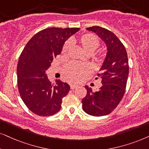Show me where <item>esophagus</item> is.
I'll return each instance as SVG.
<instances>
[{
	"mask_svg": "<svg viewBox=\"0 0 149 149\" xmlns=\"http://www.w3.org/2000/svg\"><path fill=\"white\" fill-rule=\"evenodd\" d=\"M77 86H78V85H76V84H71L70 85V87H71V89H75V88H77Z\"/></svg>",
	"mask_w": 149,
	"mask_h": 149,
	"instance_id": "1",
	"label": "esophagus"
}]
</instances>
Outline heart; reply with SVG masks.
Segmentation results:
<instances>
[{
    "mask_svg": "<svg viewBox=\"0 0 149 149\" xmlns=\"http://www.w3.org/2000/svg\"><path fill=\"white\" fill-rule=\"evenodd\" d=\"M71 42L68 40L65 42L63 49V53L66 54L70 48ZM80 46L86 54L90 55L97 49L100 42L96 36L90 33L84 34L79 38ZM91 70V66L88 65H80L76 63H70L65 66L63 70L65 78L71 82H78L80 80L88 71Z\"/></svg>",
    "mask_w": 149,
    "mask_h": 149,
    "instance_id": "1",
    "label": "heart"
}]
</instances>
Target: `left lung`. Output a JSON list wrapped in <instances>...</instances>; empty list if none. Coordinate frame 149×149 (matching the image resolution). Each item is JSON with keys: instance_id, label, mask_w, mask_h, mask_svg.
<instances>
[{"instance_id": "8db88e82", "label": "left lung", "mask_w": 149, "mask_h": 149, "mask_svg": "<svg viewBox=\"0 0 149 149\" xmlns=\"http://www.w3.org/2000/svg\"><path fill=\"white\" fill-rule=\"evenodd\" d=\"M86 30L95 33L105 43L107 52L95 78L101 79L102 86L95 92L84 86L87 91L82 100V109L90 116H106L116 108L125 94L129 76L127 53L119 38L108 29L93 26Z\"/></svg>"}]
</instances>
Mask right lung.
<instances>
[{
	"label": "right lung",
	"mask_w": 149,
	"mask_h": 149,
	"mask_svg": "<svg viewBox=\"0 0 149 149\" xmlns=\"http://www.w3.org/2000/svg\"><path fill=\"white\" fill-rule=\"evenodd\" d=\"M79 30L43 29L33 36L22 50L17 65L18 91L26 106L36 115L50 116L61 110L70 86L59 79L51 83L45 72L54 58L61 53L65 41Z\"/></svg>",
	"instance_id": "add662e5"
}]
</instances>
